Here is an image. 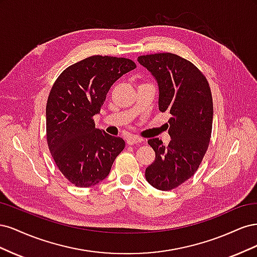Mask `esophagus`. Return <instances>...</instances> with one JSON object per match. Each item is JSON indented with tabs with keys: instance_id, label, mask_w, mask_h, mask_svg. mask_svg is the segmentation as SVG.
<instances>
[{
	"instance_id": "34e87169",
	"label": "esophagus",
	"mask_w": 257,
	"mask_h": 257,
	"mask_svg": "<svg viewBox=\"0 0 257 257\" xmlns=\"http://www.w3.org/2000/svg\"><path fill=\"white\" fill-rule=\"evenodd\" d=\"M144 139L138 137V136H128L126 138V144L130 145V146H133V145H136L138 143H143Z\"/></svg>"
}]
</instances>
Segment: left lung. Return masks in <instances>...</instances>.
I'll list each match as a JSON object with an SVG mask.
<instances>
[{
  "mask_svg": "<svg viewBox=\"0 0 257 257\" xmlns=\"http://www.w3.org/2000/svg\"><path fill=\"white\" fill-rule=\"evenodd\" d=\"M137 61L158 82L159 109L169 118L170 143L148 141L155 161L146 168V179L153 188H177L196 173L208 149L212 131L213 104L206 77L199 69L174 53H155Z\"/></svg>",
  "mask_w": 257,
  "mask_h": 257,
  "instance_id": "left-lung-1",
  "label": "left lung"
}]
</instances>
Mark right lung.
I'll list each match as a JSON object with an SVG mask.
<instances>
[{
    "mask_svg": "<svg viewBox=\"0 0 257 257\" xmlns=\"http://www.w3.org/2000/svg\"><path fill=\"white\" fill-rule=\"evenodd\" d=\"M136 67L125 58L93 56L68 66L53 83L46 106L47 143L60 172L78 188H89L109 175L125 147L121 137L95 127L114 81Z\"/></svg>",
    "mask_w": 257,
    "mask_h": 257,
    "instance_id": "1",
    "label": "right lung"
}]
</instances>
